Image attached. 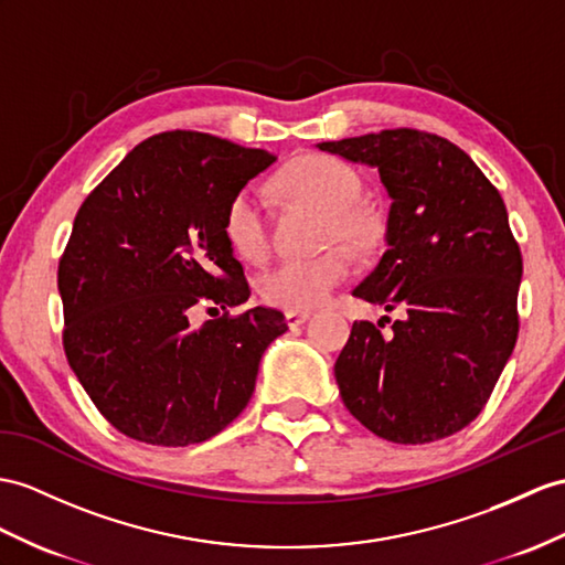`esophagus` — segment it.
Masks as SVG:
<instances>
[{"mask_svg":"<svg viewBox=\"0 0 565 565\" xmlns=\"http://www.w3.org/2000/svg\"><path fill=\"white\" fill-rule=\"evenodd\" d=\"M309 311H287L285 313V321H287V326L290 328H297V326H301L305 321H309Z\"/></svg>","mask_w":565,"mask_h":565,"instance_id":"obj_1","label":"esophagus"}]
</instances>
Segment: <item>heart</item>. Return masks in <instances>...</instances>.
<instances>
[{
	"mask_svg": "<svg viewBox=\"0 0 565 565\" xmlns=\"http://www.w3.org/2000/svg\"><path fill=\"white\" fill-rule=\"evenodd\" d=\"M275 184L285 199L321 213L319 246L328 249L309 258H287L275 264L258 278V292L266 305L287 311L321 307L352 273V256L344 246L352 252H371L381 242V215L360 201V174L333 156H299L285 164ZM223 235L232 252L244 260L260 264L268 256L270 230L256 189H239L230 199Z\"/></svg>",
	"mask_w": 565,
	"mask_h": 565,
	"instance_id": "obj_1",
	"label": "heart"
}]
</instances>
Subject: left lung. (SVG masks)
I'll use <instances>...</instances> for the list:
<instances>
[{"label":"left lung","mask_w":565,"mask_h":565,"mask_svg":"<svg viewBox=\"0 0 565 565\" xmlns=\"http://www.w3.org/2000/svg\"><path fill=\"white\" fill-rule=\"evenodd\" d=\"M319 148L379 170L388 249L352 295L405 311L388 338L352 323L335 362L342 403L393 444L452 436L484 409L518 340L522 256L499 189L456 143L417 129Z\"/></svg>","instance_id":"1"}]
</instances>
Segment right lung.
Instances as JSON below:
<instances>
[{
  "instance_id": "obj_1",
  "label": "right lung",
  "mask_w": 565,
  "mask_h": 565,
  "mask_svg": "<svg viewBox=\"0 0 565 565\" xmlns=\"http://www.w3.org/2000/svg\"><path fill=\"white\" fill-rule=\"evenodd\" d=\"M275 162L201 131L146 139L81 203L60 258L64 352L100 415L134 441H209L249 405L260 354L287 330L256 307L223 235L230 199ZM196 306L223 308L194 329Z\"/></svg>"
}]
</instances>
